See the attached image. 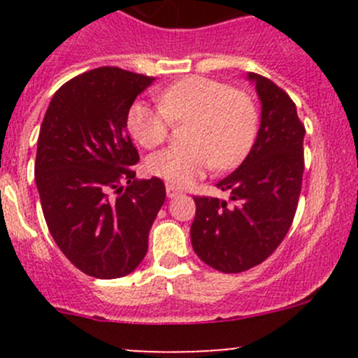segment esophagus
Returning a JSON list of instances; mask_svg holds the SVG:
<instances>
[{
  "label": "esophagus",
  "instance_id": "esophagus-1",
  "mask_svg": "<svg viewBox=\"0 0 358 358\" xmlns=\"http://www.w3.org/2000/svg\"><path fill=\"white\" fill-rule=\"evenodd\" d=\"M166 194H168L169 199H173V197L180 196V194H182V190L176 189L175 185H166Z\"/></svg>",
  "mask_w": 358,
  "mask_h": 358
}]
</instances>
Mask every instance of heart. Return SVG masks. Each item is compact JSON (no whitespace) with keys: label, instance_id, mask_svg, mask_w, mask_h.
I'll return each mask as SVG.
<instances>
[{"label":"heart","instance_id":"1","mask_svg":"<svg viewBox=\"0 0 358 358\" xmlns=\"http://www.w3.org/2000/svg\"><path fill=\"white\" fill-rule=\"evenodd\" d=\"M171 122H189L183 136L189 145L152 154L147 169L183 187L213 166L230 169L246 157L258 131V110L248 93L194 76L162 90L159 107L138 100L126 115L129 135L145 149L164 142Z\"/></svg>","mask_w":358,"mask_h":358}]
</instances>
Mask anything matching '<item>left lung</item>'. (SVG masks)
<instances>
[{
  "label": "left lung",
  "mask_w": 358,
  "mask_h": 358,
  "mask_svg": "<svg viewBox=\"0 0 358 358\" xmlns=\"http://www.w3.org/2000/svg\"><path fill=\"white\" fill-rule=\"evenodd\" d=\"M262 102L258 136L243 164L216 183L232 206L216 197H194L190 239L206 265L239 273L265 262L291 229L301 192L305 126L282 88L249 72Z\"/></svg>",
  "instance_id": "8db88e82"
}]
</instances>
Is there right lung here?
<instances>
[{"mask_svg":"<svg viewBox=\"0 0 358 358\" xmlns=\"http://www.w3.org/2000/svg\"><path fill=\"white\" fill-rule=\"evenodd\" d=\"M154 79L119 67L76 76L39 129L34 171L46 225L69 262L96 279L140 265L164 204L162 180L135 178L140 157L126 131L129 107Z\"/></svg>","mask_w":358,"mask_h":358,"instance_id":"add662e5","label":"right lung"}]
</instances>
